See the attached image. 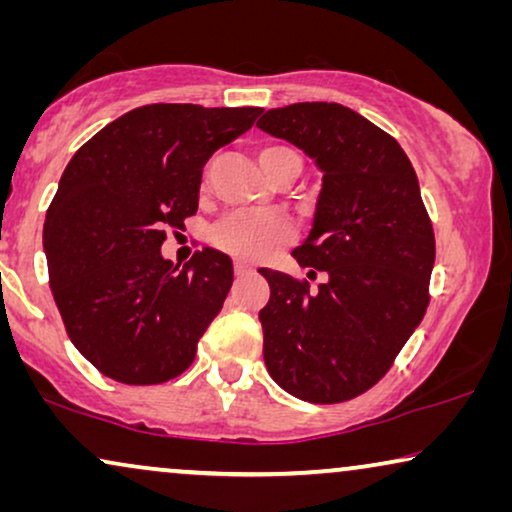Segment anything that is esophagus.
<instances>
[{"mask_svg":"<svg viewBox=\"0 0 512 512\" xmlns=\"http://www.w3.org/2000/svg\"><path fill=\"white\" fill-rule=\"evenodd\" d=\"M249 272H251V268H249L247 263H242V261H237V263H235V275H237V277L249 275Z\"/></svg>","mask_w":512,"mask_h":512,"instance_id":"esophagus-1","label":"esophagus"}]
</instances>
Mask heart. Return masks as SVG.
Masks as SVG:
<instances>
[{"mask_svg":"<svg viewBox=\"0 0 512 512\" xmlns=\"http://www.w3.org/2000/svg\"><path fill=\"white\" fill-rule=\"evenodd\" d=\"M298 156L284 146H268L261 151V167L265 174L272 172L279 158ZM291 223L279 214L268 212H233L214 223L212 242L226 254L240 258V261H261V258L275 254V251L291 240Z\"/></svg>","mask_w":512,"mask_h":512,"instance_id":"obj_1","label":"heart"}]
</instances>
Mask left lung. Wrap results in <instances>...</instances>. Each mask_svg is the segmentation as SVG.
<instances>
[{
    "instance_id": "1",
    "label": "left lung",
    "mask_w": 512,
    "mask_h": 512,
    "mask_svg": "<svg viewBox=\"0 0 512 512\" xmlns=\"http://www.w3.org/2000/svg\"><path fill=\"white\" fill-rule=\"evenodd\" d=\"M256 125L324 174L310 233L293 249L324 282L261 270L265 368L300 401H349L380 382L429 305L436 240L417 174L394 137L338 102L268 109Z\"/></svg>"
}]
</instances>
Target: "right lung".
I'll return each instance as SVG.
<instances>
[{"label": "right lung", "instance_id": "1", "mask_svg": "<svg viewBox=\"0 0 512 512\" xmlns=\"http://www.w3.org/2000/svg\"><path fill=\"white\" fill-rule=\"evenodd\" d=\"M261 107L146 104L88 139L46 212L48 279L74 347L102 375L160 384L184 373L221 312L233 261L212 247L184 268L160 254L198 212L202 167Z\"/></svg>", "mask_w": 512, "mask_h": 512}]
</instances>
